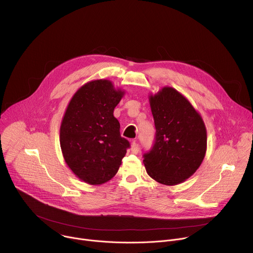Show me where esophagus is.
Here are the masks:
<instances>
[{"label":"esophagus","mask_w":253,"mask_h":253,"mask_svg":"<svg viewBox=\"0 0 253 253\" xmlns=\"http://www.w3.org/2000/svg\"><path fill=\"white\" fill-rule=\"evenodd\" d=\"M131 151L134 154H137L138 151H139V145H138V143L136 141L131 142Z\"/></svg>","instance_id":"esophagus-1"}]
</instances>
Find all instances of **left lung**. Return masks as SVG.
Returning a JSON list of instances; mask_svg holds the SVG:
<instances>
[{
    "label": "left lung",
    "instance_id": "1",
    "mask_svg": "<svg viewBox=\"0 0 253 253\" xmlns=\"http://www.w3.org/2000/svg\"><path fill=\"white\" fill-rule=\"evenodd\" d=\"M156 134L143 155L148 175L164 185H177L201 165L207 148L206 127L191 103L172 87L149 96Z\"/></svg>",
    "mask_w": 253,
    "mask_h": 253
}]
</instances>
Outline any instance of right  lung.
Returning <instances> with one entry per match:
<instances>
[{"mask_svg": "<svg viewBox=\"0 0 253 253\" xmlns=\"http://www.w3.org/2000/svg\"><path fill=\"white\" fill-rule=\"evenodd\" d=\"M124 94L109 80H94L79 88L67 106L60 127L61 150L69 168L85 183L109 181L130 147L113 115Z\"/></svg>", "mask_w": 253, "mask_h": 253, "instance_id": "add662e5", "label": "right lung"}]
</instances>
